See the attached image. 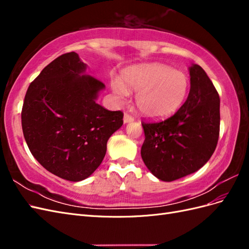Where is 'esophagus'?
<instances>
[{
  "instance_id": "1",
  "label": "esophagus",
  "mask_w": 249,
  "mask_h": 249,
  "mask_svg": "<svg viewBox=\"0 0 249 249\" xmlns=\"http://www.w3.org/2000/svg\"><path fill=\"white\" fill-rule=\"evenodd\" d=\"M134 120V117L131 116L130 114H127V113H124V124H129V123H132Z\"/></svg>"
}]
</instances>
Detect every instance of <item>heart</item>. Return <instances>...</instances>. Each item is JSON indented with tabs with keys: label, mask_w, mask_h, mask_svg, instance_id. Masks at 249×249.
<instances>
[{
	"label": "heart",
	"mask_w": 249,
	"mask_h": 249,
	"mask_svg": "<svg viewBox=\"0 0 249 249\" xmlns=\"http://www.w3.org/2000/svg\"><path fill=\"white\" fill-rule=\"evenodd\" d=\"M119 102L137 91L136 104L143 116L152 119L167 118L180 108L189 92L187 74L162 63L135 65L123 72V78L111 82Z\"/></svg>",
	"instance_id": "obj_1"
}]
</instances>
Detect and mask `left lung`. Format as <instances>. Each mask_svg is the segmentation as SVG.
Instances as JSON below:
<instances>
[{
  "instance_id": "8db88e82",
  "label": "left lung",
  "mask_w": 249,
  "mask_h": 249,
  "mask_svg": "<svg viewBox=\"0 0 249 249\" xmlns=\"http://www.w3.org/2000/svg\"><path fill=\"white\" fill-rule=\"evenodd\" d=\"M189 72V94L175 115L160 123H142V160L164 182L200 169L212 157L219 137V94L199 65L192 64Z\"/></svg>"
}]
</instances>
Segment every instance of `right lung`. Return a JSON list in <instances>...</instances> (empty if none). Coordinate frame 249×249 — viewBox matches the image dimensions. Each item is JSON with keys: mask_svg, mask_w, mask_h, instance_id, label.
Here are the masks:
<instances>
[{"mask_svg": "<svg viewBox=\"0 0 249 249\" xmlns=\"http://www.w3.org/2000/svg\"><path fill=\"white\" fill-rule=\"evenodd\" d=\"M86 69L77 53L59 56L30 84L21 110L30 152L48 171L71 182L92 175L124 124L122 111L95 103L105 85Z\"/></svg>", "mask_w": 249, "mask_h": 249, "instance_id": "add662e5", "label": "right lung"}]
</instances>
